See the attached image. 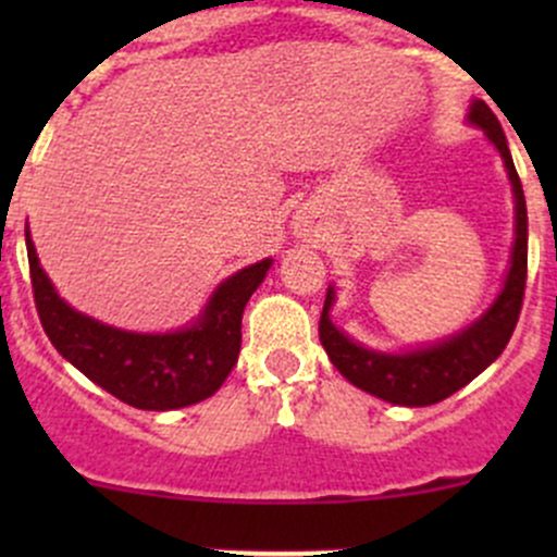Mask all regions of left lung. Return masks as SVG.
Returning <instances> with one entry per match:
<instances>
[{
  "label": "left lung",
  "mask_w": 557,
  "mask_h": 557,
  "mask_svg": "<svg viewBox=\"0 0 557 557\" xmlns=\"http://www.w3.org/2000/svg\"><path fill=\"white\" fill-rule=\"evenodd\" d=\"M469 121L480 126L487 134V139L496 145L515 194L512 261H509L507 280H504V288L496 296V301L487 307V312L480 320L466 325L450 339L409 352L369 350V347L358 345L350 336L342 334L329 318L331 305H334V288H329V294H325L323 314H320V342H323L331 363L339 369L342 377H347L361 391L383 398V401L401 404V407H429V404L445 401L455 391L469 385L476 374L485 372L502 356L520 318L528 277L525 196H522V185L518 170H515L512 153H509L507 137H504V128L498 117L493 115L491 107L482 99H474L469 110Z\"/></svg>",
  "instance_id": "obj_1"
}]
</instances>
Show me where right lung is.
Segmentation results:
<instances>
[{"instance_id": "right-lung-1", "label": "right lung", "mask_w": 557, "mask_h": 557, "mask_svg": "<svg viewBox=\"0 0 557 557\" xmlns=\"http://www.w3.org/2000/svg\"><path fill=\"white\" fill-rule=\"evenodd\" d=\"M26 252L39 323L55 350L123 404L153 412L205 401L226 383L243 347L245 305L272 267V258H263L223 280L188 329L134 334L72 310L55 294L39 267L29 228Z\"/></svg>"}]
</instances>
